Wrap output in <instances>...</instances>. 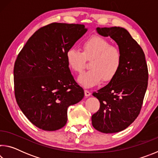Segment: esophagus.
Returning a JSON list of instances; mask_svg holds the SVG:
<instances>
[{"mask_svg": "<svg viewBox=\"0 0 158 158\" xmlns=\"http://www.w3.org/2000/svg\"><path fill=\"white\" fill-rule=\"evenodd\" d=\"M84 93H85V97H89V96L90 95V93L88 90H84Z\"/></svg>", "mask_w": 158, "mask_h": 158, "instance_id": "34e87169", "label": "esophagus"}]
</instances>
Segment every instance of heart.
<instances>
[{"mask_svg":"<svg viewBox=\"0 0 158 158\" xmlns=\"http://www.w3.org/2000/svg\"><path fill=\"white\" fill-rule=\"evenodd\" d=\"M65 58L72 70L81 73L85 62L90 60V70L80 75L77 81L85 88H91L102 80L109 82L118 73L122 63V53L119 48L111 45L110 42L99 35H93L82 44V52L69 48Z\"/></svg>","mask_w":158,"mask_h":158,"instance_id":"1","label":"heart"}]
</instances>
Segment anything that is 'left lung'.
<instances>
[{"instance_id": "8db88e82", "label": "left lung", "mask_w": 158, "mask_h": 158, "mask_svg": "<svg viewBox=\"0 0 158 158\" xmlns=\"http://www.w3.org/2000/svg\"><path fill=\"white\" fill-rule=\"evenodd\" d=\"M96 31L116 42L122 63L114 78L93 93L100 107L92 116V125L101 132L116 133L132 124L139 114L148 86V68L142 49L126 29L115 26Z\"/></svg>"}]
</instances>
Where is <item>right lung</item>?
<instances>
[{
  "label": "right lung",
  "mask_w": 158,
  "mask_h": 158,
  "mask_svg": "<svg viewBox=\"0 0 158 158\" xmlns=\"http://www.w3.org/2000/svg\"><path fill=\"white\" fill-rule=\"evenodd\" d=\"M87 31L84 24L50 23L37 30L19 53L14 68L16 100L40 129L55 131L65 126L68 107L84 98L65 53Z\"/></svg>",
  "instance_id": "obj_1"
}]
</instances>
